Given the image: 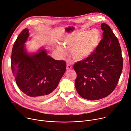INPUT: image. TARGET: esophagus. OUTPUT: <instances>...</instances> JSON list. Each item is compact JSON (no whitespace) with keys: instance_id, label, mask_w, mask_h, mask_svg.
I'll return each instance as SVG.
<instances>
[{"instance_id":"34e87169","label":"esophagus","mask_w":131,"mask_h":131,"mask_svg":"<svg viewBox=\"0 0 131 131\" xmlns=\"http://www.w3.org/2000/svg\"><path fill=\"white\" fill-rule=\"evenodd\" d=\"M71 69H72V66L69 63H67V66H66V69L67 70H70Z\"/></svg>"}]
</instances>
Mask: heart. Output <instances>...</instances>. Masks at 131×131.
<instances>
[{"label": "heart", "instance_id": "obj_1", "mask_svg": "<svg viewBox=\"0 0 131 131\" xmlns=\"http://www.w3.org/2000/svg\"><path fill=\"white\" fill-rule=\"evenodd\" d=\"M102 40L101 32L96 29L90 31H83L66 38L63 43L64 47L69 50L73 59L82 60L92 55L99 46ZM61 54L65 53L64 48L57 46Z\"/></svg>", "mask_w": 131, "mask_h": 131}]
</instances>
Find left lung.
Masks as SVG:
<instances>
[{
	"instance_id": "8db88e82",
	"label": "left lung",
	"mask_w": 131,
	"mask_h": 131,
	"mask_svg": "<svg viewBox=\"0 0 131 131\" xmlns=\"http://www.w3.org/2000/svg\"><path fill=\"white\" fill-rule=\"evenodd\" d=\"M103 38L88 58L77 62L75 87L81 97L97 100L109 95L115 89L123 70V61L118 39L111 28L101 24Z\"/></svg>"
}]
</instances>
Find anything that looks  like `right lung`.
I'll list each match as a JSON object with an SVG mask.
<instances>
[{"mask_svg":"<svg viewBox=\"0 0 131 131\" xmlns=\"http://www.w3.org/2000/svg\"><path fill=\"white\" fill-rule=\"evenodd\" d=\"M29 37L27 29L22 30L13 45L11 69L17 86L29 97L43 100L51 95L66 71L64 60H56L42 49L29 54L25 43Z\"/></svg>","mask_w":131,"mask_h":131,"instance_id":"obj_1","label":"right lung"}]
</instances>
